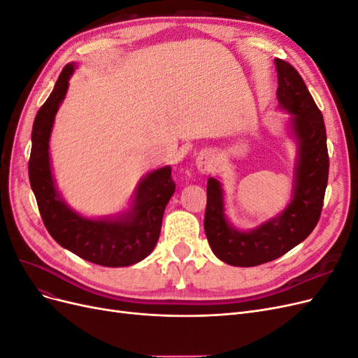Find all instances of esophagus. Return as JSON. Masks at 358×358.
<instances>
[{"label": "esophagus", "instance_id": "obj_1", "mask_svg": "<svg viewBox=\"0 0 358 358\" xmlns=\"http://www.w3.org/2000/svg\"><path fill=\"white\" fill-rule=\"evenodd\" d=\"M196 166L201 173H210L215 169V157L212 150H201L196 159Z\"/></svg>", "mask_w": 358, "mask_h": 358}]
</instances>
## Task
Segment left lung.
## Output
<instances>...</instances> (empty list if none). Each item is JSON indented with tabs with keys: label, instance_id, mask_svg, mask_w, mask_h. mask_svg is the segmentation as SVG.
<instances>
[{
	"label": "left lung",
	"instance_id": "1",
	"mask_svg": "<svg viewBox=\"0 0 358 358\" xmlns=\"http://www.w3.org/2000/svg\"><path fill=\"white\" fill-rule=\"evenodd\" d=\"M278 70V101L288 110L299 142L296 185L292 200L276 218L252 231H237L227 222L220 182L208 180L204 231L213 254L224 263L252 267L287 254L315 229L320 221L329 180L327 136L322 113L299 71L284 59Z\"/></svg>",
	"mask_w": 358,
	"mask_h": 358
}]
</instances>
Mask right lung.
Wrapping results in <instances>:
<instances>
[{
	"label": "right lung",
	"instance_id": "obj_1",
	"mask_svg": "<svg viewBox=\"0 0 358 358\" xmlns=\"http://www.w3.org/2000/svg\"><path fill=\"white\" fill-rule=\"evenodd\" d=\"M73 64L64 67L40 107L31 133L28 175L43 224L62 248L100 266L124 267L146 258L158 242L164 209L175 192L171 169L155 170L140 182L134 208L117 220H88L64 203L53 183L49 161V137L53 119L66 96Z\"/></svg>",
	"mask_w": 358,
	"mask_h": 358
}]
</instances>
